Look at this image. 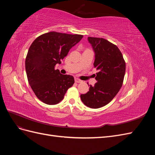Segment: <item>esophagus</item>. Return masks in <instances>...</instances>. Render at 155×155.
Segmentation results:
<instances>
[{"label":"esophagus","instance_id":"obj_1","mask_svg":"<svg viewBox=\"0 0 155 155\" xmlns=\"http://www.w3.org/2000/svg\"><path fill=\"white\" fill-rule=\"evenodd\" d=\"M75 81H76V83H81V82H82V81L80 80V79H78V78H76V79H75Z\"/></svg>","mask_w":155,"mask_h":155}]
</instances>
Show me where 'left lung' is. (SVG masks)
Segmentation results:
<instances>
[{"instance_id": "1", "label": "left lung", "mask_w": 155, "mask_h": 155, "mask_svg": "<svg viewBox=\"0 0 155 155\" xmlns=\"http://www.w3.org/2000/svg\"><path fill=\"white\" fill-rule=\"evenodd\" d=\"M88 40L95 51L94 66L98 70L95 78L97 82L80 97L86 106L98 109L110 102L120 90L125 73V61L118 46L109 41L92 37H88Z\"/></svg>"}]
</instances>
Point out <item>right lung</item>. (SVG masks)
Instances as JSON below:
<instances>
[{
  "label": "right lung",
  "mask_w": 155,
  "mask_h": 155,
  "mask_svg": "<svg viewBox=\"0 0 155 155\" xmlns=\"http://www.w3.org/2000/svg\"><path fill=\"white\" fill-rule=\"evenodd\" d=\"M83 37L50 31L37 37L30 45L25 60L28 81L37 97L45 104H58L74 85L73 76L63 75L55 67Z\"/></svg>",
  "instance_id": "right-lung-1"
}]
</instances>
